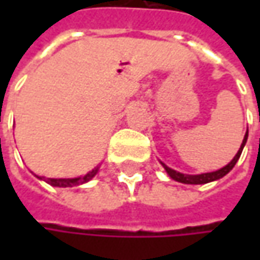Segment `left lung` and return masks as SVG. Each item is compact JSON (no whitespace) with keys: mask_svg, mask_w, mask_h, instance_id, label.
I'll return each mask as SVG.
<instances>
[{"mask_svg":"<svg viewBox=\"0 0 260 260\" xmlns=\"http://www.w3.org/2000/svg\"><path fill=\"white\" fill-rule=\"evenodd\" d=\"M247 136H249V132H246L245 137H243V142H242V145H240V149H239V152L236 153V156L227 164L225 166H223L221 169H218V171H213V172H207V174H198V175H188V174H181V172H178V171H175L172 168H169V166H166L164 162H160L162 166L165 168L166 174L169 175L174 181L176 182H181V184H189V185H203V184H208V182H213V181H217V179H220V178H223L225 175L229 174L233 168H235L236 162L239 160V157L242 155V150H243V147H245L246 142H247Z\"/></svg>","mask_w":260,"mask_h":260,"instance_id":"1","label":"left lung"}]
</instances>
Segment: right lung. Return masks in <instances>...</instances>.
Wrapping results in <instances>:
<instances>
[{"instance_id": "right-lung-1", "label": "right lung", "mask_w": 260, "mask_h": 260, "mask_svg": "<svg viewBox=\"0 0 260 260\" xmlns=\"http://www.w3.org/2000/svg\"><path fill=\"white\" fill-rule=\"evenodd\" d=\"M100 171V166H95L92 171H89L88 174L84 176H76V178H47L45 179L43 176H37L39 179H43L47 184L53 185V186H62V188H68V186H76V185H82L89 182L95 175L98 174Z\"/></svg>"}]
</instances>
